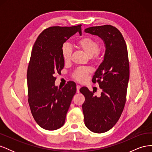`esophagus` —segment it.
<instances>
[{
  "label": "esophagus",
  "mask_w": 152,
  "mask_h": 152,
  "mask_svg": "<svg viewBox=\"0 0 152 152\" xmlns=\"http://www.w3.org/2000/svg\"><path fill=\"white\" fill-rule=\"evenodd\" d=\"M80 89V86L79 85H77V93H79V90Z\"/></svg>",
  "instance_id": "esophagus-1"
}]
</instances>
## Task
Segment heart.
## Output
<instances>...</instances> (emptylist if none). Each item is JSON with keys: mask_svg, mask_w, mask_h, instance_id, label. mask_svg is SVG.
<instances>
[{"mask_svg": "<svg viewBox=\"0 0 152 152\" xmlns=\"http://www.w3.org/2000/svg\"><path fill=\"white\" fill-rule=\"evenodd\" d=\"M77 45L80 49L88 57H93L96 53L97 54L99 49V44L97 40L89 37H85L77 40ZM62 56L65 62L70 60L72 56V49L70 45L65 44L62 47ZM96 57V55L94 56ZM89 70L85 68L77 69L73 74V78L78 82H84L89 73Z\"/></svg>", "mask_w": 152, "mask_h": 152, "instance_id": "b5f03b06", "label": "heart"}]
</instances>
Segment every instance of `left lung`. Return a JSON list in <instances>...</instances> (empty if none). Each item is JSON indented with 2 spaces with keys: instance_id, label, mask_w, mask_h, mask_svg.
<instances>
[{
  "instance_id": "8db88e82",
  "label": "left lung",
  "mask_w": 152,
  "mask_h": 152,
  "mask_svg": "<svg viewBox=\"0 0 152 152\" xmlns=\"http://www.w3.org/2000/svg\"><path fill=\"white\" fill-rule=\"evenodd\" d=\"M84 31L98 36L105 47L103 60L92 79L98 82L101 96H94L86 87L80 89L85 96L82 110L86 126L93 132L103 133L115 125L126 103L129 79L127 49L121 31L112 25L89 27Z\"/></svg>"
}]
</instances>
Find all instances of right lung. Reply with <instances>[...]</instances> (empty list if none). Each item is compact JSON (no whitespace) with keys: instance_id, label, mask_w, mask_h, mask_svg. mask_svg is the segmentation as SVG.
Instances as JSON below:
<instances>
[{"instance_id":"right-lung-1","label":"right lung","mask_w":152,"mask_h":152,"mask_svg":"<svg viewBox=\"0 0 152 152\" xmlns=\"http://www.w3.org/2000/svg\"><path fill=\"white\" fill-rule=\"evenodd\" d=\"M81 26L49 27L39 35L32 48L27 71L28 103L35 121L44 129L56 130L64 125L76 93L74 82L63 88L55 86L54 74L65 65L63 44L77 32L81 35Z\"/></svg>"}]
</instances>
